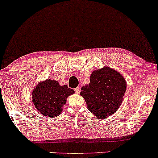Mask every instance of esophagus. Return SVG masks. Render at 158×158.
<instances>
[{
  "label": "esophagus",
  "mask_w": 158,
  "mask_h": 158,
  "mask_svg": "<svg viewBox=\"0 0 158 158\" xmlns=\"http://www.w3.org/2000/svg\"><path fill=\"white\" fill-rule=\"evenodd\" d=\"M74 91H75L76 93H80V92H81V87H80V86H77V88L74 89Z\"/></svg>",
  "instance_id": "esophagus-1"
}]
</instances>
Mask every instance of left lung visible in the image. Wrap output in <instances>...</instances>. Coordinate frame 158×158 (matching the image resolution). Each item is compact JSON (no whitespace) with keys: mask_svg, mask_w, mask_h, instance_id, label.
<instances>
[{"mask_svg":"<svg viewBox=\"0 0 158 158\" xmlns=\"http://www.w3.org/2000/svg\"><path fill=\"white\" fill-rule=\"evenodd\" d=\"M126 81L110 67L95 70L90 83L81 88L89 110L97 118H106L118 109L126 91Z\"/></svg>","mask_w":158,"mask_h":158,"instance_id":"8db88e82","label":"left lung"}]
</instances>
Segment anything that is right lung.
<instances>
[{
	"label": "right lung",
	"instance_id": "1",
	"mask_svg": "<svg viewBox=\"0 0 158 158\" xmlns=\"http://www.w3.org/2000/svg\"><path fill=\"white\" fill-rule=\"evenodd\" d=\"M74 91L67 85L60 86L56 81L47 79L37 84L32 93L36 110L47 117L54 118L63 111L66 98Z\"/></svg>",
	"mask_w": 158,
	"mask_h": 158
}]
</instances>
